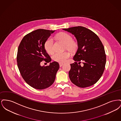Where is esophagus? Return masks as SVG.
I'll return each mask as SVG.
<instances>
[{
	"label": "esophagus",
	"instance_id": "1",
	"mask_svg": "<svg viewBox=\"0 0 121 121\" xmlns=\"http://www.w3.org/2000/svg\"><path fill=\"white\" fill-rule=\"evenodd\" d=\"M63 63H59V66H60V67H61L63 66Z\"/></svg>",
	"mask_w": 121,
	"mask_h": 121
}]
</instances>
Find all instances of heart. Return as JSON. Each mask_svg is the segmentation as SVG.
I'll list each match as a JSON object with an SVG mask.
<instances>
[{
  "instance_id": "1",
  "label": "heart",
  "mask_w": 121,
  "mask_h": 121,
  "mask_svg": "<svg viewBox=\"0 0 121 121\" xmlns=\"http://www.w3.org/2000/svg\"><path fill=\"white\" fill-rule=\"evenodd\" d=\"M57 39L66 45L67 49L70 50H73L75 49L76 47V43L73 41V38L71 35L65 33H61L58 35ZM53 43L54 41L51 37L49 38L46 41L44 46L46 51L48 53H51L53 51ZM70 57V53L67 52H57L54 53L52 55V58L54 60L61 63L66 62Z\"/></svg>"
}]
</instances>
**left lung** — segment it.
<instances>
[{"label": "left lung", "mask_w": 121, "mask_h": 121, "mask_svg": "<svg viewBox=\"0 0 121 121\" xmlns=\"http://www.w3.org/2000/svg\"><path fill=\"white\" fill-rule=\"evenodd\" d=\"M74 35L78 48L71 64L69 78L77 86L86 87L96 83L104 73L106 56L104 45L98 36L82 26L63 29ZM84 66L82 67L80 62Z\"/></svg>", "instance_id": "obj_1"}]
</instances>
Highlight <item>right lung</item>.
Instances as JSON below:
<instances>
[{"label": "right lung", "mask_w": 121, "mask_h": 121, "mask_svg": "<svg viewBox=\"0 0 121 121\" xmlns=\"http://www.w3.org/2000/svg\"><path fill=\"white\" fill-rule=\"evenodd\" d=\"M55 30L39 29L26 35L18 48L17 67L23 79L37 89L48 87L54 82L59 68L57 62L42 66L40 63H49L51 58L45 49V43Z\"/></svg>", "instance_id": "obj_1"}]
</instances>
